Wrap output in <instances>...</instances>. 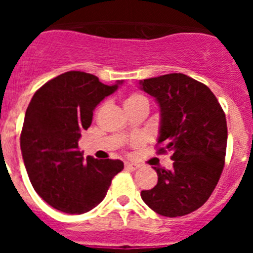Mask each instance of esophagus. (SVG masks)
Listing matches in <instances>:
<instances>
[{"mask_svg":"<svg viewBox=\"0 0 253 253\" xmlns=\"http://www.w3.org/2000/svg\"><path fill=\"white\" fill-rule=\"evenodd\" d=\"M140 165H138V163H133V162H125V169H139Z\"/></svg>","mask_w":253,"mask_h":253,"instance_id":"esophagus-1","label":"esophagus"}]
</instances>
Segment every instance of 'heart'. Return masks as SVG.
<instances>
[{
  "instance_id": "obj_1",
  "label": "heart",
  "mask_w": 253,
  "mask_h": 253,
  "mask_svg": "<svg viewBox=\"0 0 253 253\" xmlns=\"http://www.w3.org/2000/svg\"><path fill=\"white\" fill-rule=\"evenodd\" d=\"M139 104H147L148 105V99L146 95H143L140 92H133L126 97L124 105L125 106H133V105H139Z\"/></svg>"
}]
</instances>
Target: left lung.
<instances>
[{
    "label": "left lung",
    "mask_w": 253,
    "mask_h": 253,
    "mask_svg": "<svg viewBox=\"0 0 253 253\" xmlns=\"http://www.w3.org/2000/svg\"><path fill=\"white\" fill-rule=\"evenodd\" d=\"M161 111L158 153L172 152V169L154 167L157 185L140 193L143 202L163 216L199 209L215 189L224 167L227 120L208 86L182 73L139 82Z\"/></svg>",
    "instance_id": "8db88e82"
}]
</instances>
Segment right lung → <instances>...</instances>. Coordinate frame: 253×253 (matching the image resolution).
Instances as JSON below:
<instances>
[{
	"label": "right lung",
	"mask_w": 253,
	"mask_h": 253,
	"mask_svg": "<svg viewBox=\"0 0 253 253\" xmlns=\"http://www.w3.org/2000/svg\"><path fill=\"white\" fill-rule=\"evenodd\" d=\"M91 73L69 71L34 93L25 113L20 147L38 195L68 214L90 211L106 196L111 180L124 169L120 160H84L81 131L92 123L95 107L118 90Z\"/></svg>",
	"instance_id": "1"
}]
</instances>
